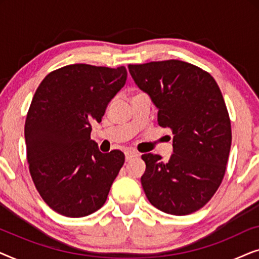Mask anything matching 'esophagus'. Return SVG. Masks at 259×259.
Returning a JSON list of instances; mask_svg holds the SVG:
<instances>
[{
    "label": "esophagus",
    "mask_w": 259,
    "mask_h": 259,
    "mask_svg": "<svg viewBox=\"0 0 259 259\" xmlns=\"http://www.w3.org/2000/svg\"><path fill=\"white\" fill-rule=\"evenodd\" d=\"M138 154L136 151H131V150H128V151H126L125 152V158H126V161H130L131 159H133V158H136V157H138Z\"/></svg>",
    "instance_id": "1"
}]
</instances>
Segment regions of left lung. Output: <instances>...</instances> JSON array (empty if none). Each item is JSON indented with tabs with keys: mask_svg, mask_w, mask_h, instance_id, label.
<instances>
[{
	"mask_svg": "<svg viewBox=\"0 0 259 259\" xmlns=\"http://www.w3.org/2000/svg\"><path fill=\"white\" fill-rule=\"evenodd\" d=\"M131 75L158 108V123L173 134V154H144L141 185L150 203L168 214L196 212L224 178L231 122L222 92L207 72L179 60L128 65Z\"/></svg>",
	"mask_w": 259,
	"mask_h": 259,
	"instance_id": "8db88e82",
	"label": "left lung"
}]
</instances>
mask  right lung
<instances>
[{"mask_svg": "<svg viewBox=\"0 0 259 259\" xmlns=\"http://www.w3.org/2000/svg\"><path fill=\"white\" fill-rule=\"evenodd\" d=\"M126 79L123 66L76 63L49 73L35 92L24 125L27 160L42 199L60 214L84 217L107 199L125 154L99 151L92 125Z\"/></svg>", "mask_w": 259, "mask_h": 259, "instance_id": "1", "label": "right lung"}]
</instances>
